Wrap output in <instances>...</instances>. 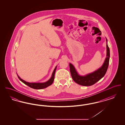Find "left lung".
<instances>
[{
  "mask_svg": "<svg viewBox=\"0 0 125 125\" xmlns=\"http://www.w3.org/2000/svg\"><path fill=\"white\" fill-rule=\"evenodd\" d=\"M106 41V57L103 64L96 70L85 75H81L78 73L75 67L69 63L70 71L73 80L79 85L84 86H91L99 81L105 74L107 71L110 60V49Z\"/></svg>",
  "mask_w": 125,
  "mask_h": 125,
  "instance_id": "left-lung-1",
  "label": "left lung"
}]
</instances>
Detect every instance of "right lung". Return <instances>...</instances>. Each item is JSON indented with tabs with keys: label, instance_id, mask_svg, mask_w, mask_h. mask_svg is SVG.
Wrapping results in <instances>:
<instances>
[{
	"label": "right lung",
	"instance_id": "add662e5",
	"mask_svg": "<svg viewBox=\"0 0 125 125\" xmlns=\"http://www.w3.org/2000/svg\"><path fill=\"white\" fill-rule=\"evenodd\" d=\"M57 65L55 67V69H54L53 73H52V76L51 78L47 81L46 82L44 83H29L27 82H26L25 81H24L23 80H22V79H21L20 77L17 74L18 77L20 80L23 83H24L25 84L27 85V86H28L29 87H30V88L34 89H44L48 87V86L51 85L54 81V76H55V72H56V70L57 68Z\"/></svg>",
	"mask_w": 125,
	"mask_h": 125
}]
</instances>
